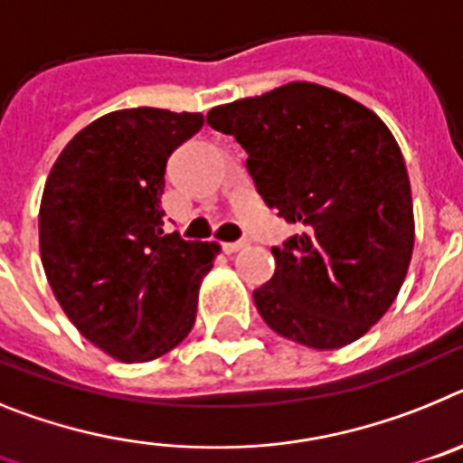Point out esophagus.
Listing matches in <instances>:
<instances>
[{"mask_svg":"<svg viewBox=\"0 0 463 463\" xmlns=\"http://www.w3.org/2000/svg\"><path fill=\"white\" fill-rule=\"evenodd\" d=\"M247 240H235V242H223L221 244V247H223V251H226V254H235V251H240V249H244L247 247Z\"/></svg>","mask_w":463,"mask_h":463,"instance_id":"34e87169","label":"esophagus"}]
</instances>
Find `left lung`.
<instances>
[{
    "instance_id": "8db88e82",
    "label": "left lung",
    "mask_w": 463,
    "mask_h": 463,
    "mask_svg": "<svg viewBox=\"0 0 463 463\" xmlns=\"http://www.w3.org/2000/svg\"><path fill=\"white\" fill-rule=\"evenodd\" d=\"M207 123L242 144L260 198L300 228L272 247L275 275L254 291L265 324L315 349L354 343L399 296L415 244L410 179L389 128L315 83L214 107Z\"/></svg>"
}]
</instances>
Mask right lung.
I'll use <instances>...</instances> for the list:
<instances>
[{
	"instance_id": "obj_1",
	"label": "right lung",
	"mask_w": 463,
	"mask_h": 463,
	"mask_svg": "<svg viewBox=\"0 0 463 463\" xmlns=\"http://www.w3.org/2000/svg\"><path fill=\"white\" fill-rule=\"evenodd\" d=\"M203 123L188 111H111L64 146L43 188L48 284L81 335L126 364L156 359L188 335L219 251L163 232L167 158Z\"/></svg>"
}]
</instances>
